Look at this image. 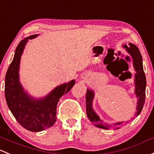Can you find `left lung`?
<instances>
[{
	"label": "left lung",
	"instance_id": "1",
	"mask_svg": "<svg viewBox=\"0 0 154 154\" xmlns=\"http://www.w3.org/2000/svg\"><path fill=\"white\" fill-rule=\"evenodd\" d=\"M124 47L126 48L128 52L132 56L134 59V66L135 70L137 71V74L135 75V85L136 89L135 93L137 97L139 98L137 103V115H139L141 112L142 108L145 101V88H146V77H145V72L143 70V65H142V57L140 52V50L133 43H129L128 46L125 45ZM94 97V93L91 90L87 89L86 97H85V102H86V114L88 119L91 122H93L97 127L100 128L108 129L111 128V125H108L106 123H103V121L100 119V117L97 115L96 113L94 111L92 108V100ZM122 122H117L114 124L113 126L119 128L118 126L122 125Z\"/></svg>",
	"mask_w": 154,
	"mask_h": 154
}]
</instances>
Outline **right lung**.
<instances>
[{
    "mask_svg": "<svg viewBox=\"0 0 154 154\" xmlns=\"http://www.w3.org/2000/svg\"><path fill=\"white\" fill-rule=\"evenodd\" d=\"M37 36L31 35L20 42L5 77V97L8 107L19 124L33 132L41 131L54 124L57 119V105L60 98L72 89L75 83L74 80H72L54 88L46 97L38 100L29 97L24 91L19 82L20 56L29 39Z\"/></svg>",
    "mask_w": 154,
    "mask_h": 154,
    "instance_id": "obj_1",
    "label": "right lung"
}]
</instances>
